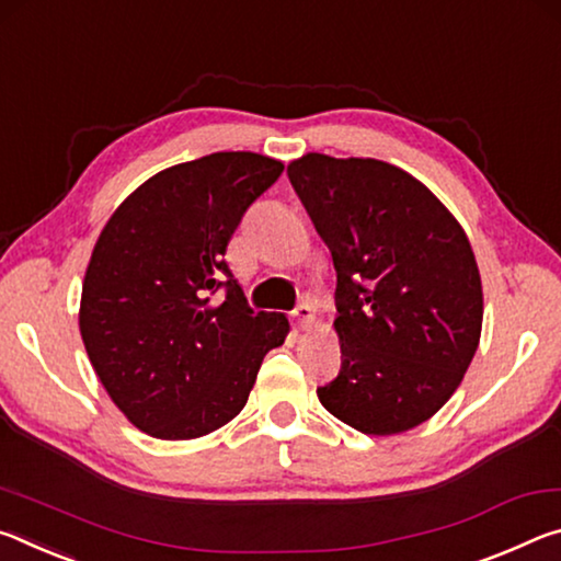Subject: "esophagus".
<instances>
[{"mask_svg":"<svg viewBox=\"0 0 561 561\" xmlns=\"http://www.w3.org/2000/svg\"><path fill=\"white\" fill-rule=\"evenodd\" d=\"M293 323H296V328H300V330L313 328V323H316V306H313V302H300V306L293 310Z\"/></svg>","mask_w":561,"mask_h":561,"instance_id":"esophagus-1","label":"esophagus"}]
</instances>
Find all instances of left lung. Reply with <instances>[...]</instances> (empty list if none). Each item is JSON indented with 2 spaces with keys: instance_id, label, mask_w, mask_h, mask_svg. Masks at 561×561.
<instances>
[{
  "instance_id": "left-lung-1",
  "label": "left lung",
  "mask_w": 561,
  "mask_h": 561,
  "mask_svg": "<svg viewBox=\"0 0 561 561\" xmlns=\"http://www.w3.org/2000/svg\"><path fill=\"white\" fill-rule=\"evenodd\" d=\"M288 179L337 273L341 373L318 400L365 435L417 427L460 388L480 345L467 233L425 183L378 159L306 153Z\"/></svg>"
}]
</instances>
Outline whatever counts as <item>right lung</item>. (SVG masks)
I'll use <instances>...</instances> for the list:
<instances>
[{"mask_svg": "<svg viewBox=\"0 0 561 561\" xmlns=\"http://www.w3.org/2000/svg\"><path fill=\"white\" fill-rule=\"evenodd\" d=\"M283 163L218 151L144 181L106 220L81 286L79 330L126 420L159 439H194L245 408L283 313H253L226 248ZM227 288L224 301L214 299Z\"/></svg>", "mask_w": 561, "mask_h": 561, "instance_id": "add662e5", "label": "right lung"}]
</instances>
